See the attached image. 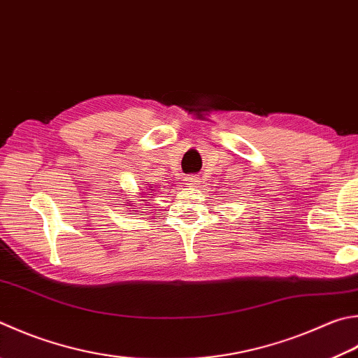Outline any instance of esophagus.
I'll return each instance as SVG.
<instances>
[{
  "label": "esophagus",
  "instance_id": "1",
  "mask_svg": "<svg viewBox=\"0 0 358 358\" xmlns=\"http://www.w3.org/2000/svg\"><path fill=\"white\" fill-rule=\"evenodd\" d=\"M185 180L188 182V185H192V187H198V184H199V176H196V174H190V176H187L185 178Z\"/></svg>",
  "mask_w": 358,
  "mask_h": 358
}]
</instances>
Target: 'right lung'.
Returning <instances> with one entry per match:
<instances>
[{
  "mask_svg": "<svg viewBox=\"0 0 358 358\" xmlns=\"http://www.w3.org/2000/svg\"><path fill=\"white\" fill-rule=\"evenodd\" d=\"M151 188H152V187H151Z\"/></svg>",
  "mask_w": 358,
  "mask_h": 358,
  "instance_id": "obj_1",
  "label": "right lung"
}]
</instances>
